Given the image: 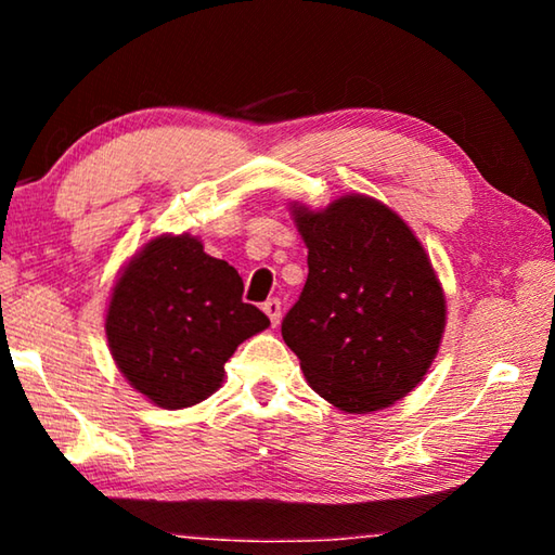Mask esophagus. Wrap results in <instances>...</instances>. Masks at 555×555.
I'll return each mask as SVG.
<instances>
[{
	"mask_svg": "<svg viewBox=\"0 0 555 555\" xmlns=\"http://www.w3.org/2000/svg\"><path fill=\"white\" fill-rule=\"evenodd\" d=\"M261 311L269 315L271 325H279V321H281V300L279 298H269L267 304L261 306Z\"/></svg>",
	"mask_w": 555,
	"mask_h": 555,
	"instance_id": "34e87169",
	"label": "esophagus"
}]
</instances>
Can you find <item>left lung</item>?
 Listing matches in <instances>:
<instances>
[{
	"label": "left lung",
	"mask_w": 555,
	"mask_h": 555,
	"mask_svg": "<svg viewBox=\"0 0 555 555\" xmlns=\"http://www.w3.org/2000/svg\"><path fill=\"white\" fill-rule=\"evenodd\" d=\"M308 279L281 323L308 384L347 413H370L424 379L446 331L430 259L397 212L367 195L296 208Z\"/></svg>",
	"instance_id": "obj_1"
}]
</instances>
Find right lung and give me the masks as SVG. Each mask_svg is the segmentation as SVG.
<instances>
[{"mask_svg":"<svg viewBox=\"0 0 555 555\" xmlns=\"http://www.w3.org/2000/svg\"><path fill=\"white\" fill-rule=\"evenodd\" d=\"M242 291L237 269L205 255L201 240H152L112 288L105 331L119 372L162 409L208 399L237 345L269 325Z\"/></svg>","mask_w":555,"mask_h":555,"instance_id":"right-lung-1","label":"right lung"}]
</instances>
